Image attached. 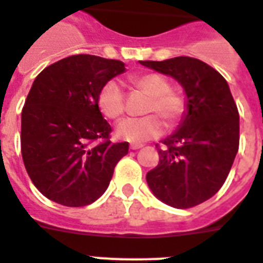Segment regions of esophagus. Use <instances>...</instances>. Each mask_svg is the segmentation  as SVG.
I'll use <instances>...</instances> for the list:
<instances>
[{
    "instance_id": "34e87169",
    "label": "esophagus",
    "mask_w": 263,
    "mask_h": 263,
    "mask_svg": "<svg viewBox=\"0 0 263 263\" xmlns=\"http://www.w3.org/2000/svg\"><path fill=\"white\" fill-rule=\"evenodd\" d=\"M142 146H143V145H141V143H131V145H129V147H131L132 151H138V149H141Z\"/></svg>"
}]
</instances>
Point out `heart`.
<instances>
[{"instance_id": "1", "label": "heart", "mask_w": 263, "mask_h": 263, "mask_svg": "<svg viewBox=\"0 0 263 263\" xmlns=\"http://www.w3.org/2000/svg\"><path fill=\"white\" fill-rule=\"evenodd\" d=\"M134 86L151 97L145 111L151 116L126 118L116 126V137L132 143H143L160 137L164 132V121L170 126L181 121L186 111V100L180 92L171 89L170 82L156 72L138 73L131 78ZM97 104L104 117L117 120L125 111V93L121 83L111 79L103 85L97 95ZM162 118L160 119V117Z\"/></svg>"}]
</instances>
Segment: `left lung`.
Instances as JSON below:
<instances>
[{
  "mask_svg": "<svg viewBox=\"0 0 263 263\" xmlns=\"http://www.w3.org/2000/svg\"><path fill=\"white\" fill-rule=\"evenodd\" d=\"M184 87L186 114L159 147V164L146 174L152 192L177 209L196 206L219 191L240 143V116L230 87L215 68L191 57L141 61Z\"/></svg>",
  "mask_w": 263,
  "mask_h": 263,
  "instance_id": "obj_1",
  "label": "left lung"
}]
</instances>
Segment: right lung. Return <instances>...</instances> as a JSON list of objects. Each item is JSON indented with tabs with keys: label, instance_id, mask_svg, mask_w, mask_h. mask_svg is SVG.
Returning <instances> with one entry per match:
<instances>
[{
	"label": "right lung",
	"instance_id": "add662e5",
	"mask_svg": "<svg viewBox=\"0 0 263 263\" xmlns=\"http://www.w3.org/2000/svg\"><path fill=\"white\" fill-rule=\"evenodd\" d=\"M125 71L118 60L77 54L44 68L22 108L21 149L30 180L60 205H90L104 194L128 142L112 143L97 95Z\"/></svg>",
	"mask_w": 263,
	"mask_h": 263
}]
</instances>
